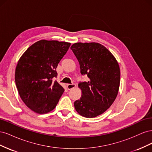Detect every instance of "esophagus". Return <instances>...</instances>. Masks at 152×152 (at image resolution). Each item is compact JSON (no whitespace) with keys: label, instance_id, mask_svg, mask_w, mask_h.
Listing matches in <instances>:
<instances>
[{"label":"esophagus","instance_id":"esophagus-1","mask_svg":"<svg viewBox=\"0 0 152 152\" xmlns=\"http://www.w3.org/2000/svg\"><path fill=\"white\" fill-rule=\"evenodd\" d=\"M75 86H76V85L75 84H69L67 85V89L68 90H70L72 88H74V87H75Z\"/></svg>","mask_w":152,"mask_h":152}]
</instances>
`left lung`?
I'll return each instance as SVG.
<instances>
[{
	"label": "left lung",
	"mask_w": 152,
	"mask_h": 152,
	"mask_svg": "<svg viewBox=\"0 0 152 152\" xmlns=\"http://www.w3.org/2000/svg\"><path fill=\"white\" fill-rule=\"evenodd\" d=\"M70 49L79 63L80 73L88 81L80 82V99L74 102L77 113L93 118L103 113L114 102L120 86L118 63L111 52L99 43L77 42Z\"/></svg>",
	"instance_id": "left-lung-1"
}]
</instances>
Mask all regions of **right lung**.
Here are the masks:
<instances>
[{
    "label": "right lung",
    "mask_w": 152,
    "mask_h": 152,
    "mask_svg": "<svg viewBox=\"0 0 152 152\" xmlns=\"http://www.w3.org/2000/svg\"><path fill=\"white\" fill-rule=\"evenodd\" d=\"M71 44L58 40H40L23 54L15 70V82L20 98L35 113L52 111L64 92L53 81L56 69Z\"/></svg>",
    "instance_id": "obj_1"
}]
</instances>
